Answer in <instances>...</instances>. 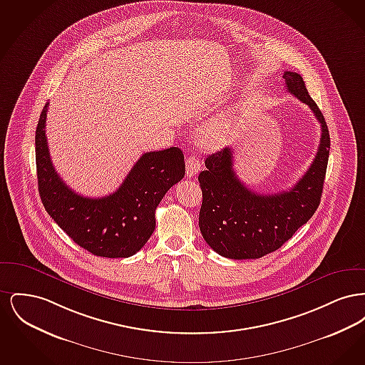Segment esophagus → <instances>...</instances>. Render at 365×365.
<instances>
[{
	"mask_svg": "<svg viewBox=\"0 0 365 365\" xmlns=\"http://www.w3.org/2000/svg\"><path fill=\"white\" fill-rule=\"evenodd\" d=\"M201 171V161L195 156H189L186 160V174L189 178Z\"/></svg>",
	"mask_w": 365,
	"mask_h": 365,
	"instance_id": "34e87169",
	"label": "esophagus"
}]
</instances>
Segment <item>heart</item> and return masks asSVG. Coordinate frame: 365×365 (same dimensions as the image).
<instances>
[{"label":"heart","instance_id":"1","mask_svg":"<svg viewBox=\"0 0 365 365\" xmlns=\"http://www.w3.org/2000/svg\"><path fill=\"white\" fill-rule=\"evenodd\" d=\"M227 131H228V116L226 115L219 116L207 123L200 130V142L204 148L216 149L225 142Z\"/></svg>","mask_w":365,"mask_h":365}]
</instances>
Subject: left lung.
Masks as SVG:
<instances>
[{"label":"left lung","mask_w":365,"mask_h":365,"mask_svg":"<svg viewBox=\"0 0 365 365\" xmlns=\"http://www.w3.org/2000/svg\"><path fill=\"white\" fill-rule=\"evenodd\" d=\"M283 79L287 91L308 105L320 123L319 149L309 170L294 186L277 194H260L246 187L234 171L231 148L208 156L207 170L198 175L202 190L198 225L205 242L227 259H260L278 250L320 204L330 153L329 128L302 76L286 71Z\"/></svg>","instance_id":"left-lung-1"}]
</instances>
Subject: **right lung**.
<instances>
[{
    "instance_id": "add662e5",
    "label": "right lung",
    "mask_w": 365,
    "mask_h": 365,
    "mask_svg": "<svg viewBox=\"0 0 365 365\" xmlns=\"http://www.w3.org/2000/svg\"><path fill=\"white\" fill-rule=\"evenodd\" d=\"M48 105L35 131L38 190L46 212L73 242L94 256L125 259L135 255L156 228L157 205L185 176L182 150L143 153L115 192L83 197L71 190L53 167L45 131Z\"/></svg>"
}]
</instances>
